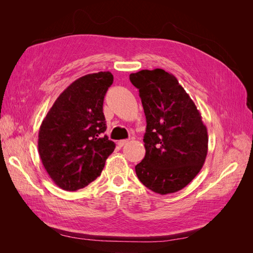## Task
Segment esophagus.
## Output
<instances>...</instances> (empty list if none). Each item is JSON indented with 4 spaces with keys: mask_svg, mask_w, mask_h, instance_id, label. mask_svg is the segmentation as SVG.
<instances>
[{
    "mask_svg": "<svg viewBox=\"0 0 253 253\" xmlns=\"http://www.w3.org/2000/svg\"><path fill=\"white\" fill-rule=\"evenodd\" d=\"M127 142H128V140H127V139L119 140V141H118V145H119V147H124V145H125V144H126Z\"/></svg>",
    "mask_w": 253,
    "mask_h": 253,
    "instance_id": "1",
    "label": "esophagus"
}]
</instances>
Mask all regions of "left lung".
<instances>
[{
  "instance_id": "obj_1",
  "label": "left lung",
  "mask_w": 253,
  "mask_h": 253,
  "mask_svg": "<svg viewBox=\"0 0 253 253\" xmlns=\"http://www.w3.org/2000/svg\"><path fill=\"white\" fill-rule=\"evenodd\" d=\"M129 80L139 89L147 119L137 177L155 193L177 192L200 173L208 153L201 113L175 76L164 70H142Z\"/></svg>"
}]
</instances>
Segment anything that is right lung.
<instances>
[{"mask_svg":"<svg viewBox=\"0 0 253 253\" xmlns=\"http://www.w3.org/2000/svg\"><path fill=\"white\" fill-rule=\"evenodd\" d=\"M113 75L82 76L57 98L42 121L38 151L45 170L58 187L77 191L101 174L115 150L108 136L103 100Z\"/></svg>","mask_w":253,"mask_h":253,"instance_id":"add662e5","label":"right lung"}]
</instances>
